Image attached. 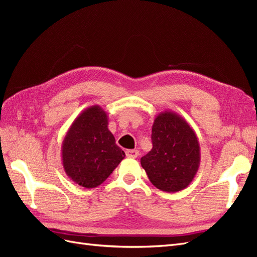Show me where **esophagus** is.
I'll use <instances>...</instances> for the list:
<instances>
[{
  "mask_svg": "<svg viewBox=\"0 0 257 257\" xmlns=\"http://www.w3.org/2000/svg\"><path fill=\"white\" fill-rule=\"evenodd\" d=\"M139 152L137 150H127L126 151V157L127 158H132V159H135L138 157Z\"/></svg>",
  "mask_w": 257,
  "mask_h": 257,
  "instance_id": "1",
  "label": "esophagus"
}]
</instances>
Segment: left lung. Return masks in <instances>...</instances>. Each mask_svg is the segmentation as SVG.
<instances>
[{
  "instance_id": "obj_1",
  "label": "left lung",
  "mask_w": 257,
  "mask_h": 257,
  "mask_svg": "<svg viewBox=\"0 0 257 257\" xmlns=\"http://www.w3.org/2000/svg\"><path fill=\"white\" fill-rule=\"evenodd\" d=\"M152 149L141 163L151 183L176 193L193 181L200 165V147L186 120L172 110L160 112L152 125Z\"/></svg>"
}]
</instances>
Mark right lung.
Wrapping results in <instances>:
<instances>
[{
    "instance_id": "right-lung-1",
    "label": "right lung",
    "mask_w": 257,
    "mask_h": 257,
    "mask_svg": "<svg viewBox=\"0 0 257 257\" xmlns=\"http://www.w3.org/2000/svg\"><path fill=\"white\" fill-rule=\"evenodd\" d=\"M64 172L85 189L96 188L125 158L108 130L107 112L98 105L85 108L69 126L61 148Z\"/></svg>"
}]
</instances>
